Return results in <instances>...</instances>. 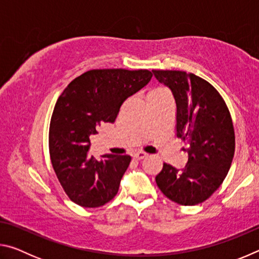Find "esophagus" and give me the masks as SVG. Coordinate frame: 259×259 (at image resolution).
<instances>
[{
  "label": "esophagus",
  "mask_w": 259,
  "mask_h": 259,
  "mask_svg": "<svg viewBox=\"0 0 259 259\" xmlns=\"http://www.w3.org/2000/svg\"><path fill=\"white\" fill-rule=\"evenodd\" d=\"M146 156H147V153L139 151V152H136V153H135V154H134V159H136V160H143V159H145Z\"/></svg>",
  "instance_id": "esophagus-1"
}]
</instances>
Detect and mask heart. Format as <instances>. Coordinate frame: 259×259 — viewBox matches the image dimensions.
<instances>
[{
  "mask_svg": "<svg viewBox=\"0 0 259 259\" xmlns=\"http://www.w3.org/2000/svg\"><path fill=\"white\" fill-rule=\"evenodd\" d=\"M162 94H169V93L165 88L157 87V88H154V89H152L150 93L147 94V97H151V96H155V95H162Z\"/></svg>",
  "mask_w": 259,
  "mask_h": 259,
  "instance_id": "1",
  "label": "heart"
}]
</instances>
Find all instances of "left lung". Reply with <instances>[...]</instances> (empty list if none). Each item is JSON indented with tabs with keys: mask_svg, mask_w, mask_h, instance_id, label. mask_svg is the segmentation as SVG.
<instances>
[{
	"mask_svg": "<svg viewBox=\"0 0 259 259\" xmlns=\"http://www.w3.org/2000/svg\"><path fill=\"white\" fill-rule=\"evenodd\" d=\"M171 90L176 103V135L187 142L188 161L178 170L163 163L156 185L182 205L203 202L224 182L235 150L233 122L225 100L203 78L183 71H152Z\"/></svg>",
	"mask_w": 259,
	"mask_h": 259,
	"instance_id": "1",
	"label": "left lung"
}]
</instances>
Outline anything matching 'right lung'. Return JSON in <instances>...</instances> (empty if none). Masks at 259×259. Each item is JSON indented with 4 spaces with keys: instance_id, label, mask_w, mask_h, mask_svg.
Instances as JSON below:
<instances>
[{
    "instance_id": "right-lung-1",
    "label": "right lung",
    "mask_w": 259,
    "mask_h": 259,
    "mask_svg": "<svg viewBox=\"0 0 259 259\" xmlns=\"http://www.w3.org/2000/svg\"><path fill=\"white\" fill-rule=\"evenodd\" d=\"M152 78L147 69H91L69 83L56 103L49 129L51 163L65 193L74 203L98 208L119 191L129 155L89 153L90 136L103 122L113 123L124 100Z\"/></svg>"
}]
</instances>
